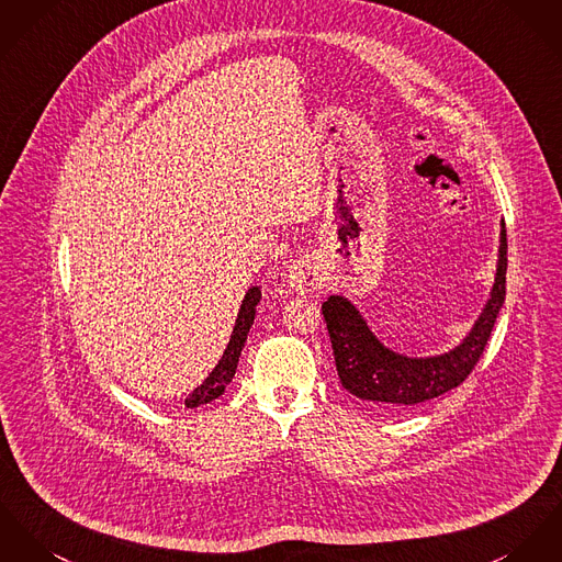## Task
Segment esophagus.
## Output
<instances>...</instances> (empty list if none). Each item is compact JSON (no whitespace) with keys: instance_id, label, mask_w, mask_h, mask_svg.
Returning a JSON list of instances; mask_svg holds the SVG:
<instances>
[{"instance_id":"1","label":"esophagus","mask_w":562,"mask_h":562,"mask_svg":"<svg viewBox=\"0 0 562 562\" xmlns=\"http://www.w3.org/2000/svg\"><path fill=\"white\" fill-rule=\"evenodd\" d=\"M286 282L293 291L307 295L312 291H316L323 282V273L321 267L314 259H302L293 262L286 271Z\"/></svg>"}]
</instances>
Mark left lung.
I'll return each mask as SVG.
<instances>
[{"label":"left lung","mask_w":562,"mask_h":562,"mask_svg":"<svg viewBox=\"0 0 562 562\" xmlns=\"http://www.w3.org/2000/svg\"><path fill=\"white\" fill-rule=\"evenodd\" d=\"M507 286V231H501V259L492 300L483 307L473 331L458 348L430 359H411L391 352L368 329L361 314L345 297L323 303L334 359L342 387L381 408L404 411L462 385L475 370L490 340Z\"/></svg>","instance_id":"left-lung-1"}]
</instances>
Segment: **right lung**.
Returning <instances> with one entry per match:
<instances>
[{"label":"right lung","mask_w":562,"mask_h":562,"mask_svg":"<svg viewBox=\"0 0 562 562\" xmlns=\"http://www.w3.org/2000/svg\"><path fill=\"white\" fill-rule=\"evenodd\" d=\"M259 302V286L248 289V293H246V297H244V302H241V310H239V314H237V323H235V327H233V336H231V340H228V346H226L222 359L217 361L214 372L201 383V387L194 389V391L186 397V406H188V408H194V406L214 402L217 395L224 393L226 385L233 381L235 370H237V363H239L241 348L246 345L248 331H250V327H252V323H255L257 303Z\"/></svg>","instance_id":"obj_1"}]
</instances>
